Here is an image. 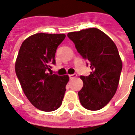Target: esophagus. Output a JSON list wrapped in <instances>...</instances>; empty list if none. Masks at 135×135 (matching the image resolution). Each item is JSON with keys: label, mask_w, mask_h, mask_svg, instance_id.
I'll return each mask as SVG.
<instances>
[{"label": "esophagus", "mask_w": 135, "mask_h": 135, "mask_svg": "<svg viewBox=\"0 0 135 135\" xmlns=\"http://www.w3.org/2000/svg\"><path fill=\"white\" fill-rule=\"evenodd\" d=\"M76 76H77L76 74H71V75H69V78L70 79H73V78H75Z\"/></svg>", "instance_id": "esophagus-1"}]
</instances>
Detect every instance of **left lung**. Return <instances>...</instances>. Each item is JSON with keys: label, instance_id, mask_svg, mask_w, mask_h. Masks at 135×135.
<instances>
[{"label": "left lung", "instance_id": "8db88e82", "mask_svg": "<svg viewBox=\"0 0 135 135\" xmlns=\"http://www.w3.org/2000/svg\"><path fill=\"white\" fill-rule=\"evenodd\" d=\"M68 36L91 69L89 75L80 76L84 83L78 93L81 104L89 110H100L110 101L118 88L122 70L118 49L97 28L69 32Z\"/></svg>", "mask_w": 135, "mask_h": 135}]
</instances>
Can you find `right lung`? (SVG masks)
Returning a JSON list of instances; mask_svg holds the SVG:
<instances>
[{
  "label": "right lung",
  "instance_id": "add662e5",
  "mask_svg": "<svg viewBox=\"0 0 135 135\" xmlns=\"http://www.w3.org/2000/svg\"><path fill=\"white\" fill-rule=\"evenodd\" d=\"M65 38V34L36 33L24 41L18 53L15 71L21 86L32 105L43 111L60 108L69 81L68 75L49 73Z\"/></svg>",
  "mask_w": 135,
  "mask_h": 135
}]
</instances>
